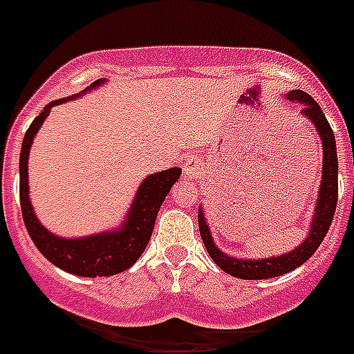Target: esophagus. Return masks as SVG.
Listing matches in <instances>:
<instances>
[{"instance_id": "34e87169", "label": "esophagus", "mask_w": 354, "mask_h": 354, "mask_svg": "<svg viewBox=\"0 0 354 354\" xmlns=\"http://www.w3.org/2000/svg\"><path fill=\"white\" fill-rule=\"evenodd\" d=\"M198 162L195 159H187L186 165H184V175H186L187 179H196L198 177Z\"/></svg>"}]
</instances>
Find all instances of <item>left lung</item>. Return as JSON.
Instances as JSON below:
<instances>
[{"mask_svg":"<svg viewBox=\"0 0 354 354\" xmlns=\"http://www.w3.org/2000/svg\"><path fill=\"white\" fill-rule=\"evenodd\" d=\"M287 99L303 104L301 115L314 124L315 131H317L319 136H321V142H323V180H321V187H319V198L310 223V232H308L306 239L298 248H294L289 253H283V255H278V257L250 259V261L248 259L230 257L214 245L209 225L204 218V211H202V207L198 209L200 236H202V241H204L211 259L220 266L225 273L232 274L236 278H243V280H264V278L280 277V274L289 273V271L305 264L323 243L324 236L330 230L331 220H333V214H335L337 209V200H339V161H337L335 134L331 131L321 106L308 93L303 92V90H292V92L287 93Z\"/></svg>","mask_w":354,"mask_h":354,"instance_id":"8db88e82","label":"left lung"}]
</instances>
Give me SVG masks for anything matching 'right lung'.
<instances>
[{
    "label": "right lung",
    "mask_w": 354,
    "mask_h": 354,
    "mask_svg": "<svg viewBox=\"0 0 354 354\" xmlns=\"http://www.w3.org/2000/svg\"><path fill=\"white\" fill-rule=\"evenodd\" d=\"M106 80H97L83 92L97 88ZM80 95V93H77ZM74 95V97H77ZM74 97L58 99L49 102L44 108L42 113L31 122L30 129L26 131L21 147V158H19V196H21V209H23V220L28 228L31 241L35 243L44 257L58 266L60 270L67 273L77 274V277H111V274L122 273L129 270L134 262L138 261L140 255L145 252L152 230H154L156 218L165 196L171 189L175 180L180 177V168H168V170L158 171L149 175L134 195L131 209L127 211L126 221L111 232L93 234V236L77 237V239H67V237L55 236L40 225L37 220L33 207L30 202V189H28V158L35 134L39 133L44 120L49 117V111L55 106L67 102Z\"/></svg>",
    "instance_id": "right-lung-1"
}]
</instances>
